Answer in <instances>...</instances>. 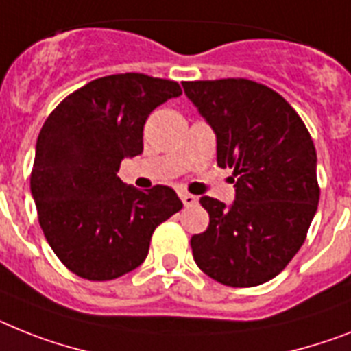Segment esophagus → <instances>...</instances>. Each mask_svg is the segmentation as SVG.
<instances>
[{
  "label": "esophagus",
  "mask_w": 351,
  "mask_h": 351,
  "mask_svg": "<svg viewBox=\"0 0 351 351\" xmlns=\"http://www.w3.org/2000/svg\"><path fill=\"white\" fill-rule=\"evenodd\" d=\"M181 201H182V204H184V206H193V204H195L197 202V197L195 195H192V193H186V192H182L181 193Z\"/></svg>",
  "instance_id": "34e87169"
}]
</instances>
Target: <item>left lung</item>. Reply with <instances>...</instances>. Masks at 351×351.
I'll return each mask as SVG.
<instances>
[{"instance_id": "8db88e82", "label": "left lung", "mask_w": 351, "mask_h": 351, "mask_svg": "<svg viewBox=\"0 0 351 351\" xmlns=\"http://www.w3.org/2000/svg\"><path fill=\"white\" fill-rule=\"evenodd\" d=\"M186 97L217 134V165L233 169L230 208L201 197L210 215L193 234V260L228 287L273 280L303 245L319 202L315 147L292 106L249 78L182 82Z\"/></svg>"}]
</instances>
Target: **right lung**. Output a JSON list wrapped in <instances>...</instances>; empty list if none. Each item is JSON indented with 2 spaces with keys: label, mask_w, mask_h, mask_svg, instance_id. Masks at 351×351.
<instances>
[{
  "label": "right lung",
  "mask_w": 351,
  "mask_h": 351,
  "mask_svg": "<svg viewBox=\"0 0 351 351\" xmlns=\"http://www.w3.org/2000/svg\"><path fill=\"white\" fill-rule=\"evenodd\" d=\"M181 93L169 78L107 75L46 118L30 190L48 244L77 276L107 282L140 267L156 228L182 208L170 186L141 192L117 176L121 159L141 154L150 112Z\"/></svg>",
  "instance_id": "obj_1"
}]
</instances>
